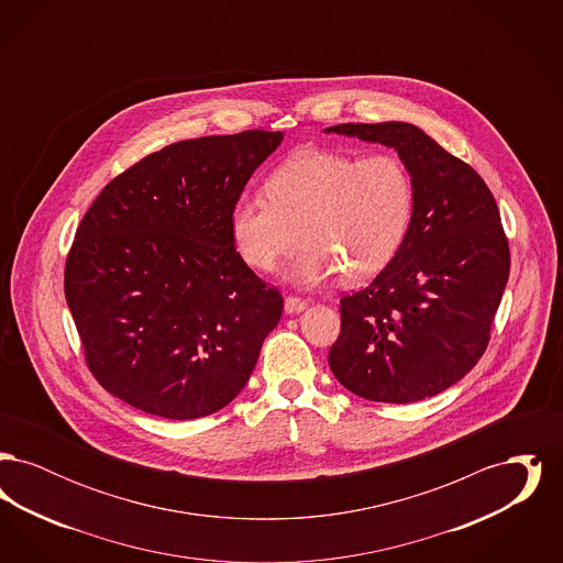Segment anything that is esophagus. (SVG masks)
I'll return each mask as SVG.
<instances>
[{
  "label": "esophagus",
  "instance_id": "1",
  "mask_svg": "<svg viewBox=\"0 0 563 563\" xmlns=\"http://www.w3.org/2000/svg\"><path fill=\"white\" fill-rule=\"evenodd\" d=\"M306 306H308V301L301 299V297H295V295L285 297V312H287V314H297V312H301Z\"/></svg>",
  "mask_w": 563,
  "mask_h": 563
}]
</instances>
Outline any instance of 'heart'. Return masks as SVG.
Wrapping results in <instances>:
<instances>
[{"label":"heart","mask_w":563,"mask_h":563,"mask_svg":"<svg viewBox=\"0 0 563 563\" xmlns=\"http://www.w3.org/2000/svg\"><path fill=\"white\" fill-rule=\"evenodd\" d=\"M413 205V179L401 158L306 150L269 173L266 196L241 194L228 223L249 268H276L299 230L303 249L289 269L295 283L312 287L338 272L346 283H363L399 253Z\"/></svg>","instance_id":"b5f03b06"}]
</instances>
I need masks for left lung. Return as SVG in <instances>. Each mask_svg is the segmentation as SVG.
Here are the masks:
<instances>
[{
    "mask_svg": "<svg viewBox=\"0 0 563 563\" xmlns=\"http://www.w3.org/2000/svg\"><path fill=\"white\" fill-rule=\"evenodd\" d=\"M327 133L395 147L416 188L395 260L340 299L329 367L369 401L434 397L468 374L489 342L510 268L498 205L473 166L413 124H338Z\"/></svg>",
    "mask_w": 563,
    "mask_h": 563,
    "instance_id": "8db88e82",
    "label": "left lung"
}]
</instances>
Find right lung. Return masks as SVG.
Returning a JSON list of instances; mask_svg holds the SVG:
<instances>
[{
	"label": "right lung",
	"instance_id": "right-lung-1",
	"mask_svg": "<svg viewBox=\"0 0 563 563\" xmlns=\"http://www.w3.org/2000/svg\"><path fill=\"white\" fill-rule=\"evenodd\" d=\"M283 133L170 143L111 179L65 264V297L90 374L168 420L232 401L280 321L283 295L249 268L230 209Z\"/></svg>",
	"mask_w": 563,
	"mask_h": 563
}]
</instances>
